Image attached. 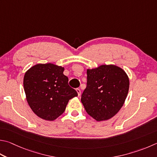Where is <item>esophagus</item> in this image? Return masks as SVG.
<instances>
[{"instance_id": "1", "label": "esophagus", "mask_w": 157, "mask_h": 157, "mask_svg": "<svg viewBox=\"0 0 157 157\" xmlns=\"http://www.w3.org/2000/svg\"><path fill=\"white\" fill-rule=\"evenodd\" d=\"M76 91H77V93H78V96H79V95H81V90H80V89H79V88H77Z\"/></svg>"}]
</instances>
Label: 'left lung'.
Masks as SVG:
<instances>
[{"instance_id": "1", "label": "left lung", "mask_w": 157, "mask_h": 157, "mask_svg": "<svg viewBox=\"0 0 157 157\" xmlns=\"http://www.w3.org/2000/svg\"><path fill=\"white\" fill-rule=\"evenodd\" d=\"M87 86L81 101L86 113L96 121L108 120L117 113L129 90L126 73L113 64L87 69Z\"/></svg>"}]
</instances>
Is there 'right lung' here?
Instances as JSON below:
<instances>
[{
    "label": "right lung",
    "mask_w": 157,
    "mask_h": 157,
    "mask_svg": "<svg viewBox=\"0 0 157 157\" xmlns=\"http://www.w3.org/2000/svg\"><path fill=\"white\" fill-rule=\"evenodd\" d=\"M64 67L38 64L25 73L24 90L29 106L40 118L53 121L66 109L69 99L78 96L63 74Z\"/></svg>",
    "instance_id": "1"
}]
</instances>
